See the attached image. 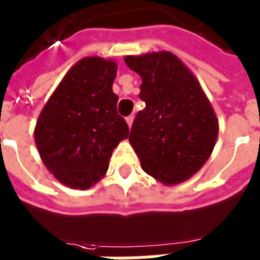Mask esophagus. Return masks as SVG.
I'll list each match as a JSON object with an SVG mask.
<instances>
[{"label":"esophagus","mask_w":260,"mask_h":260,"mask_svg":"<svg viewBox=\"0 0 260 260\" xmlns=\"http://www.w3.org/2000/svg\"><path fill=\"white\" fill-rule=\"evenodd\" d=\"M126 120V124H128V126H132V122H134V116H132V114H131V116H128V117L125 118Z\"/></svg>","instance_id":"1"}]
</instances>
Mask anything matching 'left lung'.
<instances>
[{"mask_svg":"<svg viewBox=\"0 0 260 260\" xmlns=\"http://www.w3.org/2000/svg\"><path fill=\"white\" fill-rule=\"evenodd\" d=\"M142 77L129 142L143 170L166 185L197 173L213 151L218 124L210 102L187 67L170 52L125 56Z\"/></svg>","mask_w":260,"mask_h":260,"instance_id":"obj_1","label":"left lung"}]
</instances>
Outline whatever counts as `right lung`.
<instances>
[{"label":"right lung","mask_w":260,"mask_h":260,"mask_svg":"<svg viewBox=\"0 0 260 260\" xmlns=\"http://www.w3.org/2000/svg\"><path fill=\"white\" fill-rule=\"evenodd\" d=\"M113 60L85 58L66 74L39 116L35 142L55 178L74 189H89L104 177L112 152L129 128L117 113L112 86Z\"/></svg>","instance_id":"1"}]
</instances>
